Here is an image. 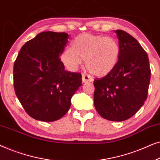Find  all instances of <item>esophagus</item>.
Instances as JSON below:
<instances>
[{
  "label": "esophagus",
  "instance_id": "esophagus-1",
  "mask_svg": "<svg viewBox=\"0 0 160 160\" xmlns=\"http://www.w3.org/2000/svg\"><path fill=\"white\" fill-rule=\"evenodd\" d=\"M82 81L84 83L92 82L93 81V78H92L90 75H88V74L86 73H82Z\"/></svg>",
  "mask_w": 160,
  "mask_h": 160
}]
</instances>
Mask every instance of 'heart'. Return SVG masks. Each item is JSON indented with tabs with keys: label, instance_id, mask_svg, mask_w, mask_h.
I'll return each mask as SVG.
<instances>
[{
	"label": "heart",
	"instance_id": "heart-1",
	"mask_svg": "<svg viewBox=\"0 0 160 160\" xmlns=\"http://www.w3.org/2000/svg\"><path fill=\"white\" fill-rule=\"evenodd\" d=\"M119 54V46L113 38L82 33L74 38L71 49L63 51L61 60L71 70L77 68L85 60V65L92 73L105 76L115 68Z\"/></svg>",
	"mask_w": 160,
	"mask_h": 160
}]
</instances>
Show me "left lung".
Instances as JSON below:
<instances>
[{
    "label": "left lung",
    "instance_id": "left-lung-1",
    "mask_svg": "<svg viewBox=\"0 0 160 160\" xmlns=\"http://www.w3.org/2000/svg\"><path fill=\"white\" fill-rule=\"evenodd\" d=\"M119 59L108 75L94 80V104L104 119L122 122L132 117L144 104L151 78L147 53L134 37L116 30Z\"/></svg>",
    "mask_w": 160,
    "mask_h": 160
}]
</instances>
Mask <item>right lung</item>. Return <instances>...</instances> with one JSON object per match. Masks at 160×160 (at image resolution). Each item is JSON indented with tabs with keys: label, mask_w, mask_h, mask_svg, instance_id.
Returning a JSON list of instances; mask_svg holds the SVG:
<instances>
[{
	"label": "right lung",
	"mask_w": 160,
	"mask_h": 160,
	"mask_svg": "<svg viewBox=\"0 0 160 160\" xmlns=\"http://www.w3.org/2000/svg\"><path fill=\"white\" fill-rule=\"evenodd\" d=\"M68 38L66 32H41L22 46L15 60V94L35 119L54 122L62 118L82 85L81 73L65 71L60 58Z\"/></svg>",
	"instance_id": "obj_1"
}]
</instances>
